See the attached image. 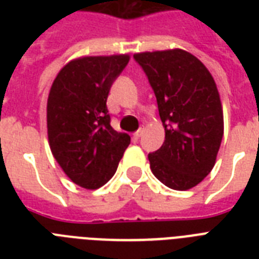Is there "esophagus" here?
Listing matches in <instances>:
<instances>
[{
  "label": "esophagus",
  "mask_w": 259,
  "mask_h": 259,
  "mask_svg": "<svg viewBox=\"0 0 259 259\" xmlns=\"http://www.w3.org/2000/svg\"><path fill=\"white\" fill-rule=\"evenodd\" d=\"M142 133H144V129H142V127H141V129H138L137 132H136V133L133 134V137L136 138V140H137V138H140V137H141V136H142Z\"/></svg>",
  "instance_id": "obj_1"
}]
</instances>
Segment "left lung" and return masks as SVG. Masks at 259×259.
Wrapping results in <instances>:
<instances>
[{
	"instance_id": "1",
	"label": "left lung",
	"mask_w": 259,
	"mask_h": 259,
	"mask_svg": "<svg viewBox=\"0 0 259 259\" xmlns=\"http://www.w3.org/2000/svg\"><path fill=\"white\" fill-rule=\"evenodd\" d=\"M157 99L165 141L148 154L150 169L176 191L197 185L217 161L223 110L217 83L203 63L184 50L134 55Z\"/></svg>"
}]
</instances>
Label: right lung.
I'll list each match as a JSON object with an SVG mask.
<instances>
[{
  "instance_id": "1",
  "label": "right lung",
  "mask_w": 259,
  "mask_h": 259,
  "mask_svg": "<svg viewBox=\"0 0 259 259\" xmlns=\"http://www.w3.org/2000/svg\"><path fill=\"white\" fill-rule=\"evenodd\" d=\"M129 55L84 56L59 71L47 102L48 142L55 160L75 184L97 189L114 176L130 136L110 125V87Z\"/></svg>"
}]
</instances>
